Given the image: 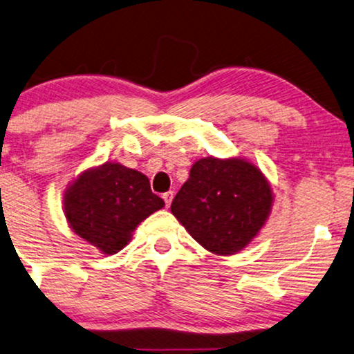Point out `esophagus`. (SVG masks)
Here are the masks:
<instances>
[{
    "label": "esophagus",
    "instance_id": "34e87169",
    "mask_svg": "<svg viewBox=\"0 0 354 354\" xmlns=\"http://www.w3.org/2000/svg\"><path fill=\"white\" fill-rule=\"evenodd\" d=\"M162 197H163V201H165V205L169 207V204H171V201H173V192H171V191L165 192V194H163Z\"/></svg>",
    "mask_w": 354,
    "mask_h": 354
}]
</instances>
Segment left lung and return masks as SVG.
Instances as JSON below:
<instances>
[{"label":"left lung","instance_id":"1","mask_svg":"<svg viewBox=\"0 0 354 354\" xmlns=\"http://www.w3.org/2000/svg\"><path fill=\"white\" fill-rule=\"evenodd\" d=\"M270 183L248 160L205 157L171 202V214L186 232L216 256L243 251L272 212Z\"/></svg>","mask_w":354,"mask_h":354}]
</instances>
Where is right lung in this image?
I'll list each match as a JSON object with an SVG mask.
<instances>
[{
  "instance_id": "obj_1",
  "label": "right lung",
  "mask_w": 354,
  "mask_h": 354,
  "mask_svg": "<svg viewBox=\"0 0 354 354\" xmlns=\"http://www.w3.org/2000/svg\"><path fill=\"white\" fill-rule=\"evenodd\" d=\"M163 205L144 173L111 162L82 171L63 197L69 228L106 256L120 252L140 221Z\"/></svg>"
}]
</instances>
